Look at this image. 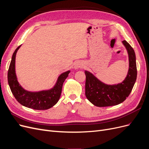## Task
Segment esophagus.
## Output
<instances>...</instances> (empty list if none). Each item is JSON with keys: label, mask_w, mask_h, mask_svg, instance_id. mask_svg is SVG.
I'll return each instance as SVG.
<instances>
[{"label": "esophagus", "mask_w": 149, "mask_h": 149, "mask_svg": "<svg viewBox=\"0 0 149 149\" xmlns=\"http://www.w3.org/2000/svg\"><path fill=\"white\" fill-rule=\"evenodd\" d=\"M84 66L83 63H81V61H77L76 62L74 65V68L75 70H78L79 68H83Z\"/></svg>", "instance_id": "1"}]
</instances>
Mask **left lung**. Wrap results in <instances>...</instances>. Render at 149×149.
<instances>
[{
  "mask_svg": "<svg viewBox=\"0 0 149 149\" xmlns=\"http://www.w3.org/2000/svg\"><path fill=\"white\" fill-rule=\"evenodd\" d=\"M128 53L129 70L121 83L107 84L102 82L93 73L85 70V95L93 105L107 107L119 104L130 94L137 79L136 54L132 47L125 41L122 42Z\"/></svg>",
  "mask_w": 149,
  "mask_h": 149,
  "instance_id": "left-lung-1",
  "label": "left lung"
}]
</instances>
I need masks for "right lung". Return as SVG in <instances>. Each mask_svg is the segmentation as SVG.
I'll return each mask as SVG.
<instances>
[{
    "instance_id": "right-lung-1",
    "label": "right lung",
    "mask_w": 149,
    "mask_h": 149,
    "mask_svg": "<svg viewBox=\"0 0 149 149\" xmlns=\"http://www.w3.org/2000/svg\"><path fill=\"white\" fill-rule=\"evenodd\" d=\"M21 45L13 52L8 71V83L11 91L17 101L25 107L35 110H46L51 108L59 101L65 80L68 76L70 70L61 73L53 87L49 89L39 91H29L21 86L15 73V57Z\"/></svg>"
}]
</instances>
